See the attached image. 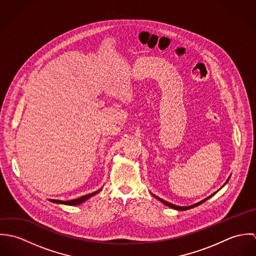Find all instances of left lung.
I'll use <instances>...</instances> for the list:
<instances>
[{
	"label": "left lung",
	"mask_w": 256,
	"mask_h": 256,
	"mask_svg": "<svg viewBox=\"0 0 256 256\" xmlns=\"http://www.w3.org/2000/svg\"><path fill=\"white\" fill-rule=\"evenodd\" d=\"M228 180H226V183L228 182ZM226 183H224V184H226ZM224 185H222V186H224ZM218 191H219V190H218ZM218 191H217V192H218ZM217 192H215V193H213V194H212V195H210V196H209V197H207V198H205V199H204V200H202V201H200V202H198V203H196V204H194V205H191V206H188V207H180V206H176V205H174V204H172V203H168V202H166V201H164V200H162V198H160V197H158V196H156V195H154V197H156V199H158V200H160V202H162V203H164V205H166V206H168V207H170V208H172V209H176V210H178V211H185V210H188V209H191V208H194V207H196V206H198V205H200V204H202V203H204V202H205V201H206V200H208V199H209V198H211V197H212V196H214V195H215V194H216V193H217Z\"/></svg>",
	"instance_id": "obj_1"
}]
</instances>
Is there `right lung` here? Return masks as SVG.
<instances>
[{
  "label": "right lung",
  "instance_id": "right-lung-1",
  "mask_svg": "<svg viewBox=\"0 0 256 256\" xmlns=\"http://www.w3.org/2000/svg\"><path fill=\"white\" fill-rule=\"evenodd\" d=\"M102 189L94 192V193H90V194H88V195H84L78 199H74V200H70V201H61V200H54V199H50L51 202L53 203H58V204H65V205H71V206H76V205H78V204H82V202H84L86 200H88V198L92 197L94 195H96V193H98Z\"/></svg>",
  "mask_w": 256,
  "mask_h": 256
}]
</instances>
